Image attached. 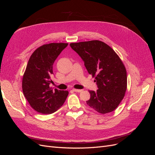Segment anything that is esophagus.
Instances as JSON below:
<instances>
[{"label":"esophagus","instance_id":"obj_1","mask_svg":"<svg viewBox=\"0 0 155 155\" xmlns=\"http://www.w3.org/2000/svg\"><path fill=\"white\" fill-rule=\"evenodd\" d=\"M73 91L76 92H81L82 91V90H80V89H75V88H74Z\"/></svg>","mask_w":155,"mask_h":155}]
</instances>
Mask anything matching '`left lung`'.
Masks as SVG:
<instances>
[{"mask_svg": "<svg viewBox=\"0 0 155 155\" xmlns=\"http://www.w3.org/2000/svg\"><path fill=\"white\" fill-rule=\"evenodd\" d=\"M80 56L89 74L95 78L98 88L90 91L87 104L101 114L114 110L127 90V72L119 56L109 45L100 41L70 43Z\"/></svg>", "mask_w": 155, "mask_h": 155, "instance_id": "left-lung-1", "label": "left lung"}]
</instances>
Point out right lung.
<instances>
[{"label":"right lung","mask_w":155,"mask_h":155,"mask_svg":"<svg viewBox=\"0 0 155 155\" xmlns=\"http://www.w3.org/2000/svg\"><path fill=\"white\" fill-rule=\"evenodd\" d=\"M68 43H50L31 54L22 78V91L30 106L43 114L54 113L66 100L68 92L50 87L53 64Z\"/></svg>","instance_id":"obj_1"}]
</instances>
